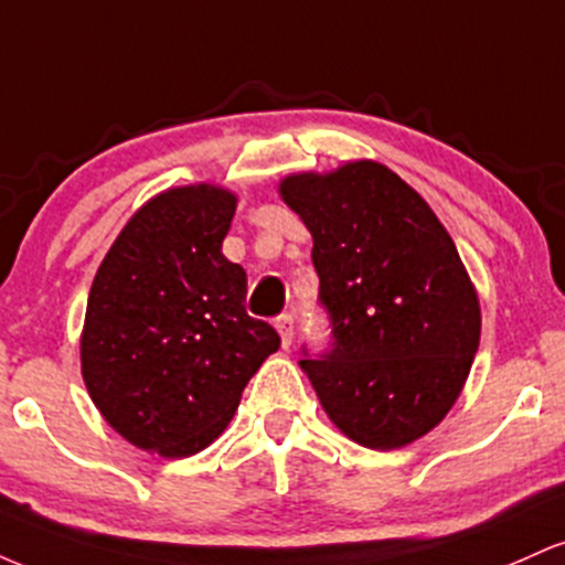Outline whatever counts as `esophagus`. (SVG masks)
Instances as JSON below:
<instances>
[{
  "label": "esophagus",
  "instance_id": "34e87169",
  "mask_svg": "<svg viewBox=\"0 0 565 565\" xmlns=\"http://www.w3.org/2000/svg\"><path fill=\"white\" fill-rule=\"evenodd\" d=\"M276 329H278V334H281V345L289 348L291 345V337H295V319H291L289 313L278 316Z\"/></svg>",
  "mask_w": 565,
  "mask_h": 565
}]
</instances>
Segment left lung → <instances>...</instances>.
Instances as JSON below:
<instances>
[{
    "instance_id": "8db88e82",
    "label": "left lung",
    "mask_w": 565,
    "mask_h": 565,
    "mask_svg": "<svg viewBox=\"0 0 565 565\" xmlns=\"http://www.w3.org/2000/svg\"><path fill=\"white\" fill-rule=\"evenodd\" d=\"M278 193L313 236L327 353L300 361L355 444L401 449L430 433L468 380L481 305L427 201L380 161L289 174Z\"/></svg>"
}]
</instances>
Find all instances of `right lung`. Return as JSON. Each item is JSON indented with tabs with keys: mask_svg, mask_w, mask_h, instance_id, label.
Here are the masks:
<instances>
[{
	"mask_svg": "<svg viewBox=\"0 0 565 565\" xmlns=\"http://www.w3.org/2000/svg\"><path fill=\"white\" fill-rule=\"evenodd\" d=\"M233 212L236 196L220 185L170 188L129 217L97 268L82 377L138 449L174 459L210 446L281 345L246 313V274L223 255Z\"/></svg>",
	"mask_w": 565,
	"mask_h": 565,
	"instance_id": "obj_1",
	"label": "right lung"
}]
</instances>
